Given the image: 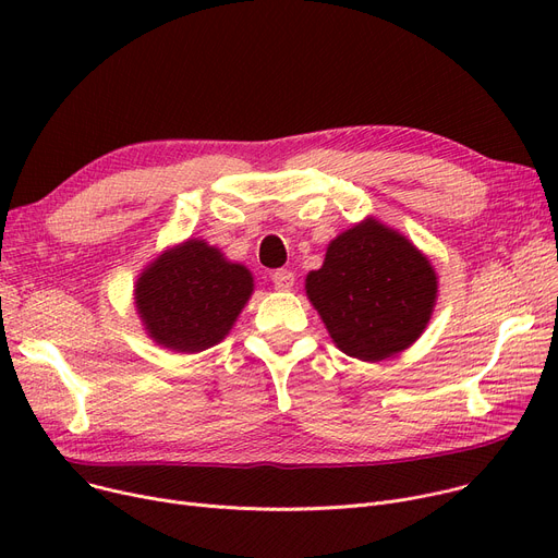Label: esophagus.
<instances>
[{"instance_id":"esophagus-1","label":"esophagus","mask_w":558,"mask_h":558,"mask_svg":"<svg viewBox=\"0 0 558 558\" xmlns=\"http://www.w3.org/2000/svg\"><path fill=\"white\" fill-rule=\"evenodd\" d=\"M271 282H274V287L280 289V291H289L291 287H294V274H291L289 269L274 271V274H271Z\"/></svg>"}]
</instances>
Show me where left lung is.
<instances>
[{
	"instance_id": "1",
	"label": "left lung",
	"mask_w": 558,
	"mask_h": 558,
	"mask_svg": "<svg viewBox=\"0 0 558 558\" xmlns=\"http://www.w3.org/2000/svg\"><path fill=\"white\" fill-rule=\"evenodd\" d=\"M305 289L341 353L383 362L423 335L438 280L404 234L368 217L328 244L324 267L307 274Z\"/></svg>"
}]
</instances>
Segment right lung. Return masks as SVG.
Wrapping results in <instances>:
<instances>
[{"label": "right lung", "instance_id": "1", "mask_svg": "<svg viewBox=\"0 0 558 558\" xmlns=\"http://www.w3.org/2000/svg\"><path fill=\"white\" fill-rule=\"evenodd\" d=\"M253 294V276L203 240L165 251L135 282V307L149 337L175 353L219 343Z\"/></svg>", "mask_w": 558, "mask_h": 558}]
</instances>
